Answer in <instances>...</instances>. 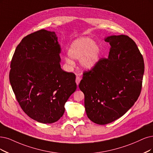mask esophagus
<instances>
[{"label": "esophagus", "mask_w": 153, "mask_h": 153, "mask_svg": "<svg viewBox=\"0 0 153 153\" xmlns=\"http://www.w3.org/2000/svg\"><path fill=\"white\" fill-rule=\"evenodd\" d=\"M81 77H79V76H77L76 77V84H77V85H78L79 84V82H80V81H81Z\"/></svg>", "instance_id": "esophagus-1"}]
</instances>
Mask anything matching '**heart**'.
Returning a JSON list of instances; mask_svg holds the SVG:
<instances>
[{
	"instance_id": "heart-1",
	"label": "heart",
	"mask_w": 153,
	"mask_h": 153,
	"mask_svg": "<svg viewBox=\"0 0 153 153\" xmlns=\"http://www.w3.org/2000/svg\"><path fill=\"white\" fill-rule=\"evenodd\" d=\"M69 54L75 59L82 57L81 65L85 69H91L97 65L99 60L100 48L92 39L81 38L72 42L69 49ZM65 60L67 64L74 65V61L69 56H66Z\"/></svg>"
}]
</instances>
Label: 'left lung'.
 Returning <instances> with one entry per match:
<instances>
[{
  "instance_id": "8db88e82",
  "label": "left lung",
  "mask_w": 153,
  "mask_h": 153,
  "mask_svg": "<svg viewBox=\"0 0 153 153\" xmlns=\"http://www.w3.org/2000/svg\"><path fill=\"white\" fill-rule=\"evenodd\" d=\"M111 48L108 58L100 59L83 72L79 87L84 94L88 117L105 125L123 116L136 101L142 89L144 72L142 54L127 35L105 38Z\"/></svg>"
}]
</instances>
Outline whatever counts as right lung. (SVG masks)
<instances>
[{"instance_id":"right-lung-1","label":"right lung","mask_w":153,"mask_h":153,"mask_svg":"<svg viewBox=\"0 0 153 153\" xmlns=\"http://www.w3.org/2000/svg\"><path fill=\"white\" fill-rule=\"evenodd\" d=\"M55 32L40 30L22 39L10 62L9 81L21 108L32 119L52 123L64 115L76 91V75L61 69Z\"/></svg>"}]
</instances>
